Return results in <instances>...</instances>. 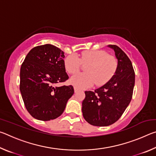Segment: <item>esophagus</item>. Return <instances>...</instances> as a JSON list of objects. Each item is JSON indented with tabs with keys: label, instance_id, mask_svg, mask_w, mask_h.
<instances>
[{
	"label": "esophagus",
	"instance_id": "esophagus-1",
	"mask_svg": "<svg viewBox=\"0 0 156 156\" xmlns=\"http://www.w3.org/2000/svg\"><path fill=\"white\" fill-rule=\"evenodd\" d=\"M78 91H79V89L76 87H74V91L76 92H76H78Z\"/></svg>",
	"mask_w": 156,
	"mask_h": 156
}]
</instances>
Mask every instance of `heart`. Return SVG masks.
<instances>
[{
	"instance_id": "heart-1",
	"label": "heart",
	"mask_w": 156,
	"mask_h": 156,
	"mask_svg": "<svg viewBox=\"0 0 156 156\" xmlns=\"http://www.w3.org/2000/svg\"><path fill=\"white\" fill-rule=\"evenodd\" d=\"M82 64L87 65L84 67L86 72L76 73L70 80L72 84L80 89L89 87L94 83L96 86L107 83L115 72L118 60L103 50H87L81 52L79 58L69 55L64 61L65 69L69 73L78 72Z\"/></svg>"
}]
</instances>
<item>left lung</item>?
Listing matches in <instances>:
<instances>
[{
	"label": "left lung",
	"mask_w": 156,
	"mask_h": 156,
	"mask_svg": "<svg viewBox=\"0 0 156 156\" xmlns=\"http://www.w3.org/2000/svg\"><path fill=\"white\" fill-rule=\"evenodd\" d=\"M108 47L114 50L118 59L115 75L101 87L84 92L82 107L84 120L97 126H109L119 119L130 103L135 84V72L129 57L117 45Z\"/></svg>",
	"instance_id": "8db88e82"
}]
</instances>
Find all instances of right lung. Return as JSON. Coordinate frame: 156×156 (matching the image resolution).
<instances>
[{"label": "right lung", "instance_id": "obj_1", "mask_svg": "<svg viewBox=\"0 0 156 156\" xmlns=\"http://www.w3.org/2000/svg\"><path fill=\"white\" fill-rule=\"evenodd\" d=\"M62 50L46 44L31 49L21 65L20 93L27 112L37 120L59 117L74 93L72 85L55 86L69 78Z\"/></svg>", "mask_w": 156, "mask_h": 156}]
</instances>
